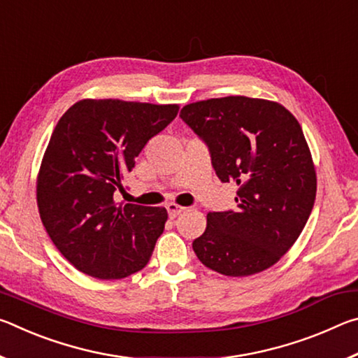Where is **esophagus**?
I'll return each mask as SVG.
<instances>
[{"instance_id":"34e87169","label":"esophagus","mask_w":358,"mask_h":358,"mask_svg":"<svg viewBox=\"0 0 358 358\" xmlns=\"http://www.w3.org/2000/svg\"><path fill=\"white\" fill-rule=\"evenodd\" d=\"M186 208L181 207V205H177V203H169L167 205V213L171 217H177L178 215L183 213Z\"/></svg>"}]
</instances>
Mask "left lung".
Returning <instances> with one entry per match:
<instances>
[{"label":"left lung","instance_id":"left-lung-1","mask_svg":"<svg viewBox=\"0 0 358 358\" xmlns=\"http://www.w3.org/2000/svg\"><path fill=\"white\" fill-rule=\"evenodd\" d=\"M181 120L208 145L222 183H237V211L207 215L192 250L226 276L275 265L296 238L316 199V169L301 126L273 101L227 96L187 104Z\"/></svg>","mask_w":358,"mask_h":358}]
</instances>
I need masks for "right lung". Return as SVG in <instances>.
I'll return each mask as SVG.
<instances>
[{
  "mask_svg": "<svg viewBox=\"0 0 358 358\" xmlns=\"http://www.w3.org/2000/svg\"><path fill=\"white\" fill-rule=\"evenodd\" d=\"M177 104L82 99L52 132L38 173V208L48 237L82 273L121 280L142 270L167 210L117 203L115 192Z\"/></svg>",
  "mask_w": 358,
  "mask_h": 358,
  "instance_id": "add662e5",
  "label": "right lung"
}]
</instances>
